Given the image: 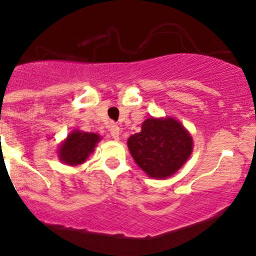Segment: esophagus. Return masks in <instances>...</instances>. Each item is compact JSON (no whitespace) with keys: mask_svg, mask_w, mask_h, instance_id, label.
Segmentation results:
<instances>
[{"mask_svg":"<svg viewBox=\"0 0 256 256\" xmlns=\"http://www.w3.org/2000/svg\"><path fill=\"white\" fill-rule=\"evenodd\" d=\"M109 131H110V135H112V138H114V140H119L120 128L116 125V124H110Z\"/></svg>","mask_w":256,"mask_h":256,"instance_id":"1","label":"esophagus"}]
</instances>
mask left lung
Returning a JSON list of instances; mask_svg holds the SVG:
<instances>
[{
  "instance_id": "obj_1",
  "label": "left lung",
  "mask_w": 256,
  "mask_h": 256,
  "mask_svg": "<svg viewBox=\"0 0 256 256\" xmlns=\"http://www.w3.org/2000/svg\"><path fill=\"white\" fill-rule=\"evenodd\" d=\"M128 147L147 176L164 179L176 173L186 162L192 152V138L173 118H148L140 132L128 137Z\"/></svg>"
}]
</instances>
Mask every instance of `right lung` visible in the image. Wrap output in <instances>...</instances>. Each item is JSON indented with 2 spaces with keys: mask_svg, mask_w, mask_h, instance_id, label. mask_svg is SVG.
Listing matches in <instances>:
<instances>
[{
  "mask_svg": "<svg viewBox=\"0 0 256 256\" xmlns=\"http://www.w3.org/2000/svg\"><path fill=\"white\" fill-rule=\"evenodd\" d=\"M100 141V136L93 132L74 130L58 148V158L68 166H78L86 162L94 147Z\"/></svg>",
  "mask_w": 256,
  "mask_h": 256,
  "instance_id": "obj_1",
  "label": "right lung"
}]
</instances>
